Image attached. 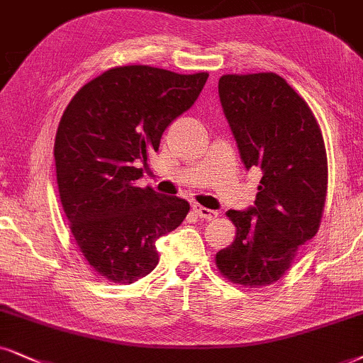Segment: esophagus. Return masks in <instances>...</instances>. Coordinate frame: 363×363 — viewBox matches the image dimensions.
Wrapping results in <instances>:
<instances>
[{
	"label": "esophagus",
	"mask_w": 363,
	"mask_h": 363,
	"mask_svg": "<svg viewBox=\"0 0 363 363\" xmlns=\"http://www.w3.org/2000/svg\"><path fill=\"white\" fill-rule=\"evenodd\" d=\"M192 211H194V213H196L197 216H199L201 219H206V221H211V219L218 218V211L203 208V206H199V204L192 206Z\"/></svg>",
	"instance_id": "obj_1"
}]
</instances>
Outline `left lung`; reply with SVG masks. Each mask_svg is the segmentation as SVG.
Listing matches in <instances>:
<instances>
[{
  "label": "left lung",
  "mask_w": 363,
  "mask_h": 363,
  "mask_svg": "<svg viewBox=\"0 0 363 363\" xmlns=\"http://www.w3.org/2000/svg\"><path fill=\"white\" fill-rule=\"evenodd\" d=\"M218 89L242 162L263 177L253 208L226 213L236 238L216 264L229 281L261 288L283 278L318 231L327 150L308 104L277 73L223 75Z\"/></svg>",
  "instance_id": "8db88e82"
}]
</instances>
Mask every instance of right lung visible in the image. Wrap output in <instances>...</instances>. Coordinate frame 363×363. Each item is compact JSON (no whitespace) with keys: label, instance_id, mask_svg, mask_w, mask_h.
<instances>
[{"label":"right lung","instance_id":"1","mask_svg":"<svg viewBox=\"0 0 363 363\" xmlns=\"http://www.w3.org/2000/svg\"><path fill=\"white\" fill-rule=\"evenodd\" d=\"M208 77L116 67L82 86L63 112L55 137L60 199L86 263L108 281L130 284L152 272L155 241L189 213L186 199L135 181Z\"/></svg>","mask_w":363,"mask_h":363}]
</instances>
